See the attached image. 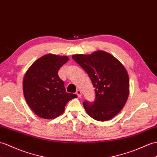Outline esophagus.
Listing matches in <instances>:
<instances>
[{
  "instance_id": "34e87169",
  "label": "esophagus",
  "mask_w": 157,
  "mask_h": 157,
  "mask_svg": "<svg viewBox=\"0 0 157 157\" xmlns=\"http://www.w3.org/2000/svg\"><path fill=\"white\" fill-rule=\"evenodd\" d=\"M76 94H77V96L78 97H81L82 96V92L79 90H78L77 91H76Z\"/></svg>"
}]
</instances>
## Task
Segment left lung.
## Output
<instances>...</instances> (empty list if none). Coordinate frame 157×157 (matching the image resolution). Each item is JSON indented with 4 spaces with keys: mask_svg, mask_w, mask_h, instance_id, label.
I'll use <instances>...</instances> for the list:
<instances>
[{
    "mask_svg": "<svg viewBox=\"0 0 157 157\" xmlns=\"http://www.w3.org/2000/svg\"><path fill=\"white\" fill-rule=\"evenodd\" d=\"M72 58L86 71L95 87V100L83 103L87 114L100 122L114 118L124 106L129 95V78L125 67L104 51L74 55Z\"/></svg>",
    "mask_w": 157,
    "mask_h": 157,
    "instance_id": "obj_1",
    "label": "left lung"
}]
</instances>
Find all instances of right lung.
<instances>
[{
  "label": "right lung",
  "mask_w": 157,
  "mask_h": 157,
  "mask_svg": "<svg viewBox=\"0 0 157 157\" xmlns=\"http://www.w3.org/2000/svg\"><path fill=\"white\" fill-rule=\"evenodd\" d=\"M69 60L67 56L47 54L33 63L23 78L24 96L29 106L39 117L53 119L64 112L69 101L77 97L67 93L58 71Z\"/></svg>",
  "instance_id": "add662e5"
}]
</instances>
